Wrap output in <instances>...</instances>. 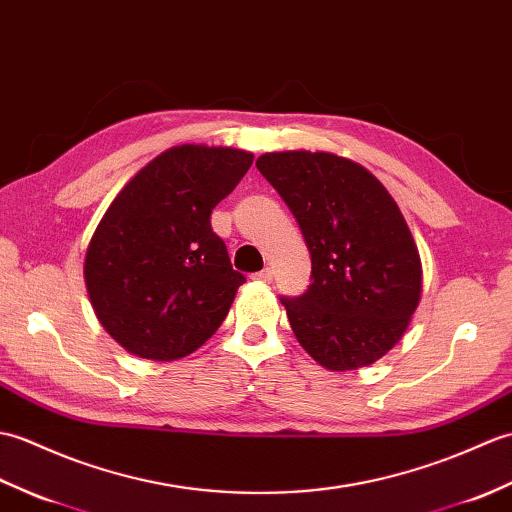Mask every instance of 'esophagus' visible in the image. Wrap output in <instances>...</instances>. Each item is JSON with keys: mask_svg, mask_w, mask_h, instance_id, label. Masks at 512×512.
Masks as SVG:
<instances>
[{"mask_svg": "<svg viewBox=\"0 0 512 512\" xmlns=\"http://www.w3.org/2000/svg\"><path fill=\"white\" fill-rule=\"evenodd\" d=\"M254 280H260V282H271L274 280V269H263V271H258V274H254Z\"/></svg>", "mask_w": 512, "mask_h": 512, "instance_id": "34e87169", "label": "esophagus"}]
</instances>
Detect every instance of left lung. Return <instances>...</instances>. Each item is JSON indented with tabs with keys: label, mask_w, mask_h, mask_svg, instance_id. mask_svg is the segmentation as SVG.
<instances>
[{
	"label": "left lung",
	"mask_w": 512,
	"mask_h": 512,
	"mask_svg": "<svg viewBox=\"0 0 512 512\" xmlns=\"http://www.w3.org/2000/svg\"><path fill=\"white\" fill-rule=\"evenodd\" d=\"M256 166L298 221L311 285L280 298L302 348L320 366H370L403 337L423 267L403 214L381 181L333 153H265Z\"/></svg>",
	"instance_id": "obj_1"
}]
</instances>
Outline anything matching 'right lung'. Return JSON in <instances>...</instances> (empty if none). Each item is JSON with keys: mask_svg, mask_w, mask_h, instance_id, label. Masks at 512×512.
Returning a JSON list of instances; mask_svg holds the SVG:
<instances>
[{"mask_svg": "<svg viewBox=\"0 0 512 512\" xmlns=\"http://www.w3.org/2000/svg\"><path fill=\"white\" fill-rule=\"evenodd\" d=\"M252 162L227 146H173L111 201L87 247L85 285L122 348L173 361L217 333L245 276L232 269L210 214Z\"/></svg>", "mask_w": 512, "mask_h": 512, "instance_id": "right-lung-1", "label": "right lung"}]
</instances>
